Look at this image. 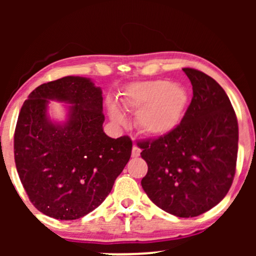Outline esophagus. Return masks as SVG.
Returning a JSON list of instances; mask_svg holds the SVG:
<instances>
[{
	"label": "esophagus",
	"mask_w": 256,
	"mask_h": 256,
	"mask_svg": "<svg viewBox=\"0 0 256 256\" xmlns=\"http://www.w3.org/2000/svg\"><path fill=\"white\" fill-rule=\"evenodd\" d=\"M140 149L138 148L137 146H134V148H132V156L137 158L140 156Z\"/></svg>",
	"instance_id": "obj_1"
}]
</instances>
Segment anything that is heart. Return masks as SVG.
<instances>
[{
	"label": "heart",
	"mask_w": 256,
	"mask_h": 256,
	"mask_svg": "<svg viewBox=\"0 0 256 256\" xmlns=\"http://www.w3.org/2000/svg\"><path fill=\"white\" fill-rule=\"evenodd\" d=\"M122 101L128 110H138L136 125L143 134L164 136L182 122L189 96L180 85H171L167 80H150L130 85ZM110 110L114 122L124 124V114L116 106L110 104Z\"/></svg>",
	"instance_id": "heart-1"
}]
</instances>
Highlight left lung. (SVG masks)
I'll return each mask as SVG.
<instances>
[{"label":"left lung","instance_id":"left-lung-1","mask_svg":"<svg viewBox=\"0 0 256 256\" xmlns=\"http://www.w3.org/2000/svg\"><path fill=\"white\" fill-rule=\"evenodd\" d=\"M192 98L174 130L137 142L148 164L142 184L165 212L192 218L225 198L236 173L238 122L230 100L206 73L183 68Z\"/></svg>","mask_w":256,"mask_h":256}]
</instances>
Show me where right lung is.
<instances>
[{
    "label": "right lung",
    "instance_id": "add662e5",
    "mask_svg": "<svg viewBox=\"0 0 256 256\" xmlns=\"http://www.w3.org/2000/svg\"><path fill=\"white\" fill-rule=\"evenodd\" d=\"M49 99L66 102L62 126L48 119ZM102 91L88 78L64 77L36 88L20 110L14 132L18 174L31 204L60 220L98 208L130 160L128 136L104 132Z\"/></svg>",
    "mask_w": 256,
    "mask_h": 256
}]
</instances>
